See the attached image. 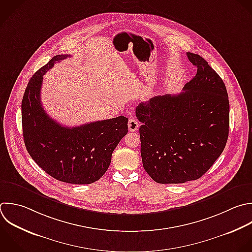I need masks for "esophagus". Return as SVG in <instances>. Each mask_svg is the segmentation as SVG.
<instances>
[{
  "label": "esophagus",
  "instance_id": "esophagus-1",
  "mask_svg": "<svg viewBox=\"0 0 252 252\" xmlns=\"http://www.w3.org/2000/svg\"><path fill=\"white\" fill-rule=\"evenodd\" d=\"M128 128H129V131H131V132L137 131L139 128L138 120L135 118H130L128 121Z\"/></svg>",
  "mask_w": 252,
  "mask_h": 252
}]
</instances>
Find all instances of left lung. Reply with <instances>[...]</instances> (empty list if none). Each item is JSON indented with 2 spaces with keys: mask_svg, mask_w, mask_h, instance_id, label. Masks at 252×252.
I'll list each match as a JSON object with an SVG mask.
<instances>
[{
  "mask_svg": "<svg viewBox=\"0 0 252 252\" xmlns=\"http://www.w3.org/2000/svg\"><path fill=\"white\" fill-rule=\"evenodd\" d=\"M197 67L179 94H165L136 107L145 170L158 183L200 178L222 153L228 136L229 103L225 86L198 54Z\"/></svg>",
  "mask_w": 252,
  "mask_h": 252,
  "instance_id": "8db88e82",
  "label": "left lung"
}]
</instances>
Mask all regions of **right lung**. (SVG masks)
<instances>
[{
	"mask_svg": "<svg viewBox=\"0 0 252 252\" xmlns=\"http://www.w3.org/2000/svg\"><path fill=\"white\" fill-rule=\"evenodd\" d=\"M70 55H56L31 79L22 102L23 134L32 159L50 176L72 184H91L108 169L111 156L128 132V118L65 127L42 107L43 75Z\"/></svg>",
	"mask_w": 252,
	"mask_h": 252,
	"instance_id": "1",
	"label": "right lung"
}]
</instances>
